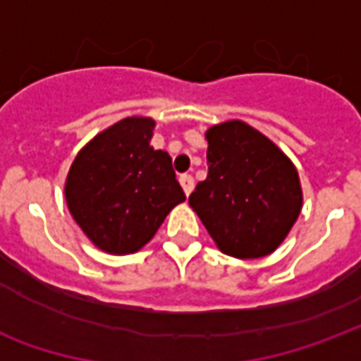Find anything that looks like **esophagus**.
<instances>
[{"mask_svg":"<svg viewBox=\"0 0 361 361\" xmlns=\"http://www.w3.org/2000/svg\"><path fill=\"white\" fill-rule=\"evenodd\" d=\"M180 183L181 188H183V191H185V195H189V193L193 191V185H195V181H193V178H191L189 173H181Z\"/></svg>","mask_w":361,"mask_h":361,"instance_id":"1","label":"esophagus"}]
</instances>
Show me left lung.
<instances>
[{
    "mask_svg": "<svg viewBox=\"0 0 361 361\" xmlns=\"http://www.w3.org/2000/svg\"><path fill=\"white\" fill-rule=\"evenodd\" d=\"M207 180L189 204L219 250L238 259L265 257L284 242L302 211V185L292 160L245 121L207 133Z\"/></svg>",
    "mask_w": 361,
    "mask_h": 361,
    "instance_id": "left-lung-1",
    "label": "left lung"
}]
</instances>
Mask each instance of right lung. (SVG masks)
<instances>
[{
	"label": "right lung",
	"mask_w": 361,
	"mask_h": 361,
	"mask_svg": "<svg viewBox=\"0 0 361 361\" xmlns=\"http://www.w3.org/2000/svg\"><path fill=\"white\" fill-rule=\"evenodd\" d=\"M152 129L150 118L121 119L87 142L69 168V212L106 253L139 251L185 201L170 154L150 147Z\"/></svg>",
	"instance_id": "right-lung-1"
}]
</instances>
